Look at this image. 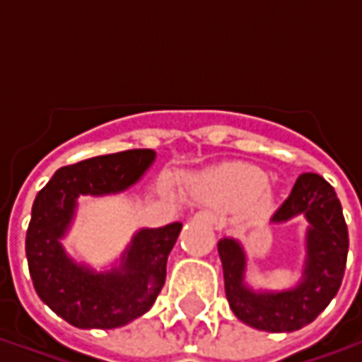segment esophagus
I'll return each mask as SVG.
<instances>
[{
	"instance_id": "esophagus-1",
	"label": "esophagus",
	"mask_w": 362,
	"mask_h": 362,
	"mask_svg": "<svg viewBox=\"0 0 362 362\" xmlns=\"http://www.w3.org/2000/svg\"><path fill=\"white\" fill-rule=\"evenodd\" d=\"M194 219L199 221V223H205V225H211V227H221V219L217 215H213L211 211H199L194 215Z\"/></svg>"
}]
</instances>
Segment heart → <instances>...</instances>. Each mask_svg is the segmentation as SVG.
<instances>
[{"mask_svg":"<svg viewBox=\"0 0 362 362\" xmlns=\"http://www.w3.org/2000/svg\"><path fill=\"white\" fill-rule=\"evenodd\" d=\"M205 186L221 196L243 199L258 194L266 186V174L252 165H228L211 173L205 178Z\"/></svg>","mask_w":362,"mask_h":362,"instance_id":"obj_1","label":"heart"}]
</instances>
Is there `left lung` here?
I'll return each mask as SVG.
<instances>
[{
    "mask_svg": "<svg viewBox=\"0 0 362 362\" xmlns=\"http://www.w3.org/2000/svg\"><path fill=\"white\" fill-rule=\"evenodd\" d=\"M304 217L303 277L293 288L254 291L244 283L246 254L238 240L221 238L219 248L225 293L235 316L262 332H295L308 326L341 287L349 235L335 189L320 174L304 173L296 178L288 197L273 213L272 223Z\"/></svg>",
    "mask_w": 362,
    "mask_h": 362,
    "instance_id": "left-lung-1",
    "label": "left lung"
}]
</instances>
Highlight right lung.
Returning a JSON list of instances; mask_svg holds the SVG:
<instances>
[{
	"label": "right lung",
	"instance_id": "add662e5",
	"mask_svg": "<svg viewBox=\"0 0 362 362\" xmlns=\"http://www.w3.org/2000/svg\"><path fill=\"white\" fill-rule=\"evenodd\" d=\"M155 157L153 149H132L62 166L36 196L25 243L28 272L42 303L71 326H126L149 310L165 285L166 259L182 223L137 230L119 266L108 272L77 264L62 246L77 197L124 192L147 173Z\"/></svg>",
	"mask_w": 362,
	"mask_h": 362
}]
</instances>
